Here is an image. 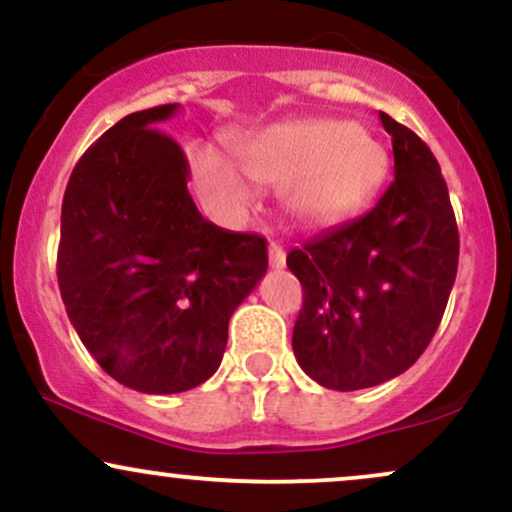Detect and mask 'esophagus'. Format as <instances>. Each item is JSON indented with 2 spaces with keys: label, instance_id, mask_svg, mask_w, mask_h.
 Returning a JSON list of instances; mask_svg holds the SVG:
<instances>
[{
  "label": "esophagus",
  "instance_id": "obj_1",
  "mask_svg": "<svg viewBox=\"0 0 512 512\" xmlns=\"http://www.w3.org/2000/svg\"><path fill=\"white\" fill-rule=\"evenodd\" d=\"M269 264L274 269H281L286 264V250L279 243H269Z\"/></svg>",
  "mask_w": 512,
  "mask_h": 512
}]
</instances>
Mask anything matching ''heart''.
<instances>
[{
	"label": "heart",
	"mask_w": 512,
	"mask_h": 512,
	"mask_svg": "<svg viewBox=\"0 0 512 512\" xmlns=\"http://www.w3.org/2000/svg\"><path fill=\"white\" fill-rule=\"evenodd\" d=\"M228 156L252 185L281 187L286 214L303 226H327L366 207L390 168L385 146L342 120L274 122L233 137ZM235 171L209 151L195 156L199 190L231 216L250 207L248 187Z\"/></svg>",
	"instance_id": "heart-1"
}]
</instances>
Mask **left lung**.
Wrapping results in <instances>:
<instances>
[{
	"label": "left lung",
	"instance_id": "left-lung-1",
	"mask_svg": "<svg viewBox=\"0 0 512 512\" xmlns=\"http://www.w3.org/2000/svg\"><path fill=\"white\" fill-rule=\"evenodd\" d=\"M395 182L368 214L293 248L303 286L293 354L315 383L363 390L397 378L426 351L460 257L455 211L431 149L387 113Z\"/></svg>",
	"mask_w": 512,
	"mask_h": 512
}]
</instances>
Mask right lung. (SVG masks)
I'll use <instances>...</instances> for the list:
<instances>
[{
    "instance_id": "add662e5",
    "label": "right lung",
    "mask_w": 512,
    "mask_h": 512,
    "mask_svg": "<svg viewBox=\"0 0 512 512\" xmlns=\"http://www.w3.org/2000/svg\"><path fill=\"white\" fill-rule=\"evenodd\" d=\"M175 113L168 103L122 117L79 158L62 199L69 320L110 378L146 395L216 373L233 310L267 272V240L197 211L187 158L156 127Z\"/></svg>"
}]
</instances>
